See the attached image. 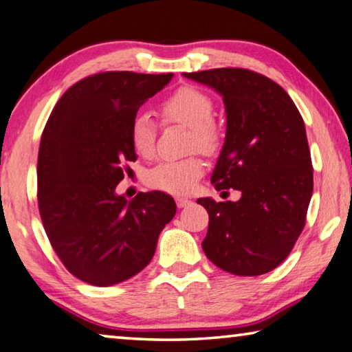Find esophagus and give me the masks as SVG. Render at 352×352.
Listing matches in <instances>:
<instances>
[{
    "mask_svg": "<svg viewBox=\"0 0 352 352\" xmlns=\"http://www.w3.org/2000/svg\"><path fill=\"white\" fill-rule=\"evenodd\" d=\"M190 204H192V201L187 198H176V206L179 207V209H182V207H188Z\"/></svg>",
    "mask_w": 352,
    "mask_h": 352,
    "instance_id": "1",
    "label": "esophagus"
}]
</instances>
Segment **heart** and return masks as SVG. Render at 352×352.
<instances>
[{
	"instance_id": "b5f03b06",
	"label": "heart",
	"mask_w": 352,
	"mask_h": 352,
	"mask_svg": "<svg viewBox=\"0 0 352 352\" xmlns=\"http://www.w3.org/2000/svg\"><path fill=\"white\" fill-rule=\"evenodd\" d=\"M165 123H177L190 129V149L214 154L218 148V131L214 124L215 104L203 90L181 87L160 104ZM157 124L151 113L138 112L131 122L129 140L134 151L142 157H151L155 148ZM204 175V162L199 157L164 160L145 173L148 187L160 192L184 195L192 192Z\"/></svg>"
}]
</instances>
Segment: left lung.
<instances>
[{
  "label": "left lung",
  "mask_w": 352,
  "mask_h": 352,
  "mask_svg": "<svg viewBox=\"0 0 352 352\" xmlns=\"http://www.w3.org/2000/svg\"><path fill=\"white\" fill-rule=\"evenodd\" d=\"M184 76L223 96L226 138L212 173L217 190L239 201L199 198L209 214L207 258L237 276H258L285 261L306 224L314 170L306 128L289 94L263 74L214 68Z\"/></svg>",
  "instance_id": "obj_1"
}]
</instances>
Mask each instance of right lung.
I'll return each instance as SVG.
<instances>
[{
    "label": "right lung",
    "mask_w": 352,
    "mask_h": 352,
    "mask_svg": "<svg viewBox=\"0 0 352 352\" xmlns=\"http://www.w3.org/2000/svg\"><path fill=\"white\" fill-rule=\"evenodd\" d=\"M173 78L106 72L72 85L43 129L37 160L38 210L50 243L73 276L107 287L151 262L160 230L176 214L162 192L115 193L137 155L132 118Z\"/></svg>",
    "instance_id": "1"
}]
</instances>
